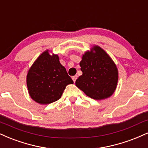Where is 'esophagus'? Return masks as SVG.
<instances>
[{
  "label": "esophagus",
  "instance_id": "34e87169",
  "mask_svg": "<svg viewBox=\"0 0 148 148\" xmlns=\"http://www.w3.org/2000/svg\"><path fill=\"white\" fill-rule=\"evenodd\" d=\"M77 78H78V76L77 75L72 76V80H73V81H74V82L76 81V80L77 79Z\"/></svg>",
  "mask_w": 148,
  "mask_h": 148
}]
</instances>
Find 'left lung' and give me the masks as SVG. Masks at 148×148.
<instances>
[{
	"label": "left lung",
	"mask_w": 148,
	"mask_h": 148,
	"mask_svg": "<svg viewBox=\"0 0 148 148\" xmlns=\"http://www.w3.org/2000/svg\"><path fill=\"white\" fill-rule=\"evenodd\" d=\"M79 65L83 74L76 79L77 88L95 100L112 95L118 84V69L104 49L94 45L83 54Z\"/></svg>",
	"instance_id": "1"
}]
</instances>
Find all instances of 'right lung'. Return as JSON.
I'll return each mask as SVG.
<instances>
[{
    "label": "right lung",
    "instance_id": "right-lung-1",
    "mask_svg": "<svg viewBox=\"0 0 148 148\" xmlns=\"http://www.w3.org/2000/svg\"><path fill=\"white\" fill-rule=\"evenodd\" d=\"M45 50L34 62L27 74L30 97L36 103L47 105L58 101L67 85L73 84L66 69L57 54Z\"/></svg>",
    "mask_w": 148,
    "mask_h": 148
}]
</instances>
